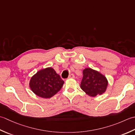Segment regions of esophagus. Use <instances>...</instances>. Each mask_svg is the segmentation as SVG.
I'll use <instances>...</instances> for the list:
<instances>
[{
	"label": "esophagus",
	"mask_w": 135,
	"mask_h": 135,
	"mask_svg": "<svg viewBox=\"0 0 135 135\" xmlns=\"http://www.w3.org/2000/svg\"><path fill=\"white\" fill-rule=\"evenodd\" d=\"M75 78V76H74V75L73 74H70V75L69 76V77H68V78L69 79H71V78Z\"/></svg>",
	"instance_id": "1"
}]
</instances>
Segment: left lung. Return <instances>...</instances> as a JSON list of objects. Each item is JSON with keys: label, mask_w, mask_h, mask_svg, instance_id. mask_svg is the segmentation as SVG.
Returning <instances> with one entry per match:
<instances>
[{"label": "left lung", "mask_w": 135, "mask_h": 135, "mask_svg": "<svg viewBox=\"0 0 135 135\" xmlns=\"http://www.w3.org/2000/svg\"><path fill=\"white\" fill-rule=\"evenodd\" d=\"M83 74L80 87L87 94L91 97H95L105 93L108 83L103 75L91 68L85 69Z\"/></svg>", "instance_id": "8db88e82"}]
</instances>
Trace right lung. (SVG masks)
Returning a JSON list of instances; mask_svg holds the SVG:
<instances>
[{"instance_id":"add662e5","label":"right lung","mask_w":135,"mask_h":135,"mask_svg":"<svg viewBox=\"0 0 135 135\" xmlns=\"http://www.w3.org/2000/svg\"><path fill=\"white\" fill-rule=\"evenodd\" d=\"M64 81L53 68H47L37 71L30 79V87L40 97L49 98L61 89Z\"/></svg>"}]
</instances>
